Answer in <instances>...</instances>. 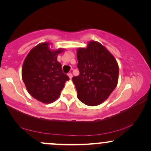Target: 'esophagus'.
I'll list each match as a JSON object with an SVG mask.
<instances>
[{"label": "esophagus", "mask_w": 151, "mask_h": 151, "mask_svg": "<svg viewBox=\"0 0 151 151\" xmlns=\"http://www.w3.org/2000/svg\"><path fill=\"white\" fill-rule=\"evenodd\" d=\"M68 77H70V79H72V73H69V74H68Z\"/></svg>", "instance_id": "esophagus-1"}]
</instances>
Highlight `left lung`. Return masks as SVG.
<instances>
[{
    "label": "left lung",
    "instance_id": "obj_1",
    "mask_svg": "<svg viewBox=\"0 0 151 151\" xmlns=\"http://www.w3.org/2000/svg\"><path fill=\"white\" fill-rule=\"evenodd\" d=\"M79 74L72 78L77 97L84 104H101L115 89L119 65L114 55L100 42L91 40L77 50Z\"/></svg>",
    "mask_w": 151,
    "mask_h": 151
}]
</instances>
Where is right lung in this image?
Here are the masks:
<instances>
[{
	"label": "right lung",
	"mask_w": 151,
	"mask_h": 151,
	"mask_svg": "<svg viewBox=\"0 0 151 151\" xmlns=\"http://www.w3.org/2000/svg\"><path fill=\"white\" fill-rule=\"evenodd\" d=\"M50 42L34 47L27 54L22 67V78L26 89L32 97L44 104L56 101L70 78L62 72L58 61L65 49L52 50Z\"/></svg>",
	"instance_id": "obj_1"
}]
</instances>
